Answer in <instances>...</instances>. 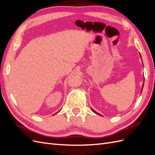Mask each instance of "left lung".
<instances>
[{
  "instance_id": "obj_1",
  "label": "left lung",
  "mask_w": 155,
  "mask_h": 155,
  "mask_svg": "<svg viewBox=\"0 0 155 155\" xmlns=\"http://www.w3.org/2000/svg\"><path fill=\"white\" fill-rule=\"evenodd\" d=\"M140 57H141V55H140ZM141 58H142V57H141ZM142 63H143V62H142ZM143 85H142V89H143ZM141 93H142V92H141ZM92 110H93V112H95V113H96V114H98V115H100V116H101V115H100V114H98V113H97V112H96L95 110H93L92 109Z\"/></svg>"
}]
</instances>
